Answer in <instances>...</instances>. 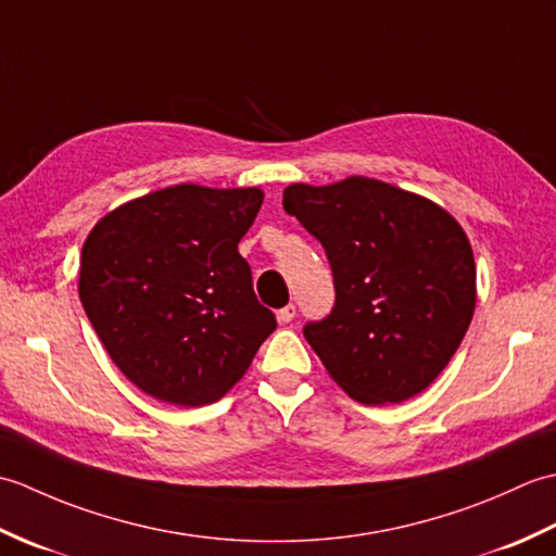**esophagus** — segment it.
Segmentation results:
<instances>
[{
	"instance_id": "34e87169",
	"label": "esophagus",
	"mask_w": 556,
	"mask_h": 556,
	"mask_svg": "<svg viewBox=\"0 0 556 556\" xmlns=\"http://www.w3.org/2000/svg\"><path fill=\"white\" fill-rule=\"evenodd\" d=\"M293 317H296V305L293 303H289V305H285V308H281L279 313H277V320L279 323H285V325H289Z\"/></svg>"
}]
</instances>
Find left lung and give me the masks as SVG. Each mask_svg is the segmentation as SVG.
Here are the masks:
<instances>
[{
    "instance_id": "obj_1",
    "label": "left lung",
    "mask_w": 556,
    "mask_h": 556,
    "mask_svg": "<svg viewBox=\"0 0 556 556\" xmlns=\"http://www.w3.org/2000/svg\"><path fill=\"white\" fill-rule=\"evenodd\" d=\"M285 210L332 265L334 308L303 329L329 377L365 406L420 394L473 320L476 260L460 224L432 200L368 176L291 184Z\"/></svg>"
}]
</instances>
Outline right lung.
Returning <instances> with one entry per match:
<instances>
[{
    "label": "right lung",
    "instance_id": "add662e5",
    "mask_svg": "<svg viewBox=\"0 0 556 556\" xmlns=\"http://www.w3.org/2000/svg\"><path fill=\"white\" fill-rule=\"evenodd\" d=\"M260 188L179 184L108 212L80 251L78 296L128 380L174 406L219 401L275 332L239 241Z\"/></svg>",
    "mask_w": 556,
    "mask_h": 556
}]
</instances>
